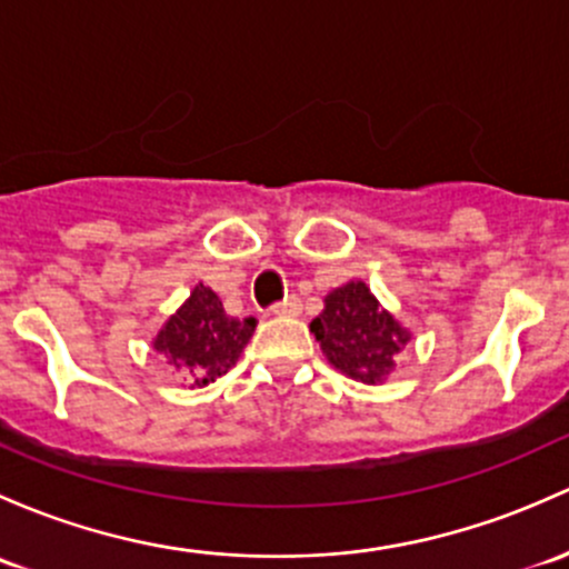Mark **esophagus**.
Listing matches in <instances>:
<instances>
[{
    "label": "esophagus",
    "instance_id": "1",
    "mask_svg": "<svg viewBox=\"0 0 569 569\" xmlns=\"http://www.w3.org/2000/svg\"><path fill=\"white\" fill-rule=\"evenodd\" d=\"M274 316H300L302 313V302L297 297H286L283 302L272 305Z\"/></svg>",
    "mask_w": 569,
    "mask_h": 569
}]
</instances>
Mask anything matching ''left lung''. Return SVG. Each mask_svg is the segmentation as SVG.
Listing matches in <instances>:
<instances>
[{
    "label": "left lung",
    "instance_id": "8db88e82",
    "mask_svg": "<svg viewBox=\"0 0 569 569\" xmlns=\"http://www.w3.org/2000/svg\"><path fill=\"white\" fill-rule=\"evenodd\" d=\"M330 365L365 385H379L395 370V357L411 332L385 310L362 280H349L325 297V310L310 321Z\"/></svg>",
    "mask_w": 569,
    "mask_h": 569
}]
</instances>
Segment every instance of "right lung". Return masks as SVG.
<instances>
[{
  "instance_id": "1",
  "label": "right lung",
  "mask_w": 569,
  "mask_h": 569,
  "mask_svg": "<svg viewBox=\"0 0 569 569\" xmlns=\"http://www.w3.org/2000/svg\"><path fill=\"white\" fill-rule=\"evenodd\" d=\"M256 319H234L223 310V302L204 283L196 286L182 308L169 316L152 346L174 365L193 387H207L223 376L242 355Z\"/></svg>"
}]
</instances>
